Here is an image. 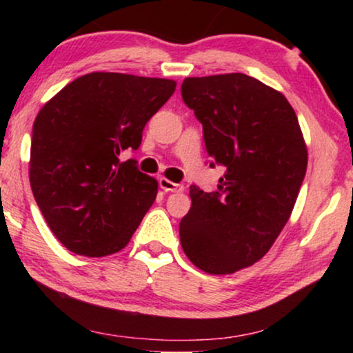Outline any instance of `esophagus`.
Masks as SVG:
<instances>
[{
  "instance_id": "34e87169",
  "label": "esophagus",
  "mask_w": 353,
  "mask_h": 353,
  "mask_svg": "<svg viewBox=\"0 0 353 353\" xmlns=\"http://www.w3.org/2000/svg\"><path fill=\"white\" fill-rule=\"evenodd\" d=\"M159 185H161L163 191H170V192H181L185 190V186L180 185V183H173L170 180H167V178H161V180H159Z\"/></svg>"
}]
</instances>
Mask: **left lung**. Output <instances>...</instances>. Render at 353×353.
Returning a JSON list of instances; mask_svg holds the SVG:
<instances>
[{"instance_id":"8db88e82","label":"left lung","mask_w":353,"mask_h":353,"mask_svg":"<svg viewBox=\"0 0 353 353\" xmlns=\"http://www.w3.org/2000/svg\"><path fill=\"white\" fill-rule=\"evenodd\" d=\"M181 96L202 123L210 167L225 168L215 191L190 188L181 248L202 272L230 274L259 262L288 223L307 146L289 101L252 77H188Z\"/></svg>"}]
</instances>
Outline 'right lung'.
Segmentation results:
<instances>
[{"label":"right lung","instance_id":"add662e5","mask_svg":"<svg viewBox=\"0 0 353 353\" xmlns=\"http://www.w3.org/2000/svg\"><path fill=\"white\" fill-rule=\"evenodd\" d=\"M176 81L93 72L70 81L38 112L30 186L48 226L70 252L104 257L122 250L156 201V178L139 172L148 120Z\"/></svg>","mask_w":353,"mask_h":353}]
</instances>
